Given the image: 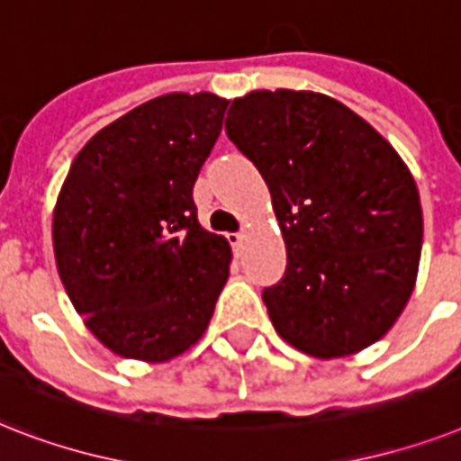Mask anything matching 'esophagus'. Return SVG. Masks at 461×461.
<instances>
[{
	"label": "esophagus",
	"instance_id": "esophagus-1",
	"mask_svg": "<svg viewBox=\"0 0 461 461\" xmlns=\"http://www.w3.org/2000/svg\"><path fill=\"white\" fill-rule=\"evenodd\" d=\"M227 239H230L231 249H234V250H239L243 246V234H241V231H231V234H227Z\"/></svg>",
	"mask_w": 461,
	"mask_h": 461
}]
</instances>
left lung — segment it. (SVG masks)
<instances>
[{"label": "left lung", "instance_id": "obj_1", "mask_svg": "<svg viewBox=\"0 0 461 461\" xmlns=\"http://www.w3.org/2000/svg\"><path fill=\"white\" fill-rule=\"evenodd\" d=\"M224 130L263 175L286 243L284 276L263 289L276 334L321 360L372 346L417 279L424 220L405 163L317 92H250Z\"/></svg>", "mask_w": 461, "mask_h": 461}]
</instances>
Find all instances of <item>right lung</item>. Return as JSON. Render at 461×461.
Returning <instances> with one entry per match:
<instances>
[{
  "label": "right lung",
  "instance_id": "add662e5",
  "mask_svg": "<svg viewBox=\"0 0 461 461\" xmlns=\"http://www.w3.org/2000/svg\"><path fill=\"white\" fill-rule=\"evenodd\" d=\"M227 99L166 95L82 146L54 211V253L70 303L115 355L166 362L192 348L230 275L227 239L196 218L194 182Z\"/></svg>",
  "mask_w": 461,
  "mask_h": 461
}]
</instances>
